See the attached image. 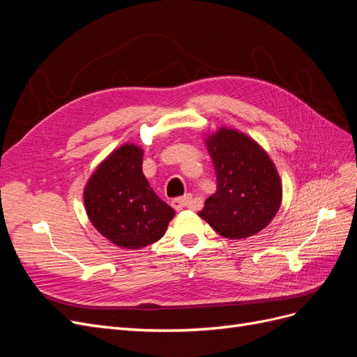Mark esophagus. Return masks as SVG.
I'll use <instances>...</instances> for the list:
<instances>
[{
    "label": "esophagus",
    "mask_w": 357,
    "mask_h": 357,
    "mask_svg": "<svg viewBox=\"0 0 357 357\" xmlns=\"http://www.w3.org/2000/svg\"><path fill=\"white\" fill-rule=\"evenodd\" d=\"M172 206H174V208H175L176 211H182V209H194L195 202H194V199H192V195H191V194H187V195H183V197H178V199H174V200H172Z\"/></svg>",
    "instance_id": "1"
}]
</instances>
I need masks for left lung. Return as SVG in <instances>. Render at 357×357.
I'll return each instance as SVG.
<instances>
[{"label": "left lung", "instance_id": "8db88e82", "mask_svg": "<svg viewBox=\"0 0 357 357\" xmlns=\"http://www.w3.org/2000/svg\"><path fill=\"white\" fill-rule=\"evenodd\" d=\"M216 192L199 212L218 234L250 237L266 228L282 203V182L268 154L249 136L221 128L206 139Z\"/></svg>", "mask_w": 357, "mask_h": 357}]
</instances>
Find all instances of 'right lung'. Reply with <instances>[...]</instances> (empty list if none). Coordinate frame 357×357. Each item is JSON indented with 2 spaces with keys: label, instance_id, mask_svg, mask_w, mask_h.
Instances as JSON below:
<instances>
[{
  "label": "right lung",
  "instance_id": "obj_1",
  "mask_svg": "<svg viewBox=\"0 0 357 357\" xmlns=\"http://www.w3.org/2000/svg\"><path fill=\"white\" fill-rule=\"evenodd\" d=\"M142 148L124 144L93 172L84 188L89 220L111 243L141 249L160 240L175 211L166 204L142 172Z\"/></svg>",
  "mask_w": 357,
  "mask_h": 357
}]
</instances>
